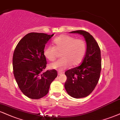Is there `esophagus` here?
Instances as JSON below:
<instances>
[{
  "label": "esophagus",
  "mask_w": 120,
  "mask_h": 120,
  "mask_svg": "<svg viewBox=\"0 0 120 120\" xmlns=\"http://www.w3.org/2000/svg\"><path fill=\"white\" fill-rule=\"evenodd\" d=\"M63 71H58V73H57V74H58L59 75H61L62 74H63Z\"/></svg>",
  "instance_id": "obj_1"
}]
</instances>
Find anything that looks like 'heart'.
Returning <instances> with one entry per match:
<instances>
[{"label":"heart","mask_w":120,"mask_h":120,"mask_svg":"<svg viewBox=\"0 0 120 120\" xmlns=\"http://www.w3.org/2000/svg\"><path fill=\"white\" fill-rule=\"evenodd\" d=\"M53 42L54 46L46 45L45 46L43 54L49 61H54L60 52L61 59L49 65V68L64 70L70 66L79 64L83 60L86 54V45L83 39H75L71 36L64 34L56 37Z\"/></svg>","instance_id":"heart-1"}]
</instances>
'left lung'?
<instances>
[{
  "mask_svg": "<svg viewBox=\"0 0 120 120\" xmlns=\"http://www.w3.org/2000/svg\"><path fill=\"white\" fill-rule=\"evenodd\" d=\"M83 35L86 42V53L80 65L65 71L67 80L65 88L75 98L86 97L94 89L100 78L101 55L98 44L89 32L83 30L72 31Z\"/></svg>",
  "mask_w": 120,
  "mask_h": 120,
  "instance_id": "8db88e82",
  "label": "left lung"
}]
</instances>
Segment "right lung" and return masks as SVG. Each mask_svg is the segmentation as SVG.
Masks as SVG:
<instances>
[{
	"mask_svg": "<svg viewBox=\"0 0 120 120\" xmlns=\"http://www.w3.org/2000/svg\"><path fill=\"white\" fill-rule=\"evenodd\" d=\"M54 36L32 32L20 40L13 56V74L20 90L31 99H38L49 92L57 76L55 69L45 72L47 61L43 54L46 43Z\"/></svg>",
	"mask_w": 120,
	"mask_h": 120,
	"instance_id": "1",
	"label": "right lung"
}]
</instances>
